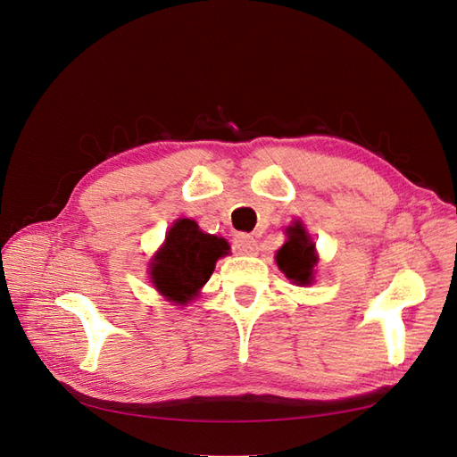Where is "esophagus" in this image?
I'll use <instances>...</instances> for the list:
<instances>
[{"instance_id": "obj_1", "label": "esophagus", "mask_w": 457, "mask_h": 457, "mask_svg": "<svg viewBox=\"0 0 457 457\" xmlns=\"http://www.w3.org/2000/svg\"><path fill=\"white\" fill-rule=\"evenodd\" d=\"M233 251L239 254H253L256 251V241L251 236H247V233H237V236L233 237Z\"/></svg>"}]
</instances>
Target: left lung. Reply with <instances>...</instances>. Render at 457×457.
Masks as SVG:
<instances>
[{
  "label": "left lung",
  "mask_w": 457,
  "mask_h": 457,
  "mask_svg": "<svg viewBox=\"0 0 457 457\" xmlns=\"http://www.w3.org/2000/svg\"><path fill=\"white\" fill-rule=\"evenodd\" d=\"M276 262L279 270L294 284L307 286L312 282V268L317 264V254H314V243L299 221L287 228V241L278 251Z\"/></svg>",
  "instance_id": "obj_1"
}]
</instances>
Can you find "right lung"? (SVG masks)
<instances>
[{
	"label": "right lung",
	"mask_w": 457,
	"mask_h": 457,
	"mask_svg": "<svg viewBox=\"0 0 457 457\" xmlns=\"http://www.w3.org/2000/svg\"><path fill=\"white\" fill-rule=\"evenodd\" d=\"M228 251L224 239L203 233L193 220H178L152 264V282L162 295L185 305L208 282L216 261Z\"/></svg>",
	"instance_id": "obj_1"
}]
</instances>
